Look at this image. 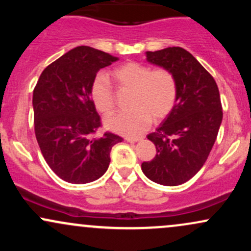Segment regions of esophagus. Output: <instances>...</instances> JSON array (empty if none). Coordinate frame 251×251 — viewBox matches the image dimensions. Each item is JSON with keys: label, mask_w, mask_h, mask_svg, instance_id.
Returning <instances> with one entry per match:
<instances>
[{"label": "esophagus", "mask_w": 251, "mask_h": 251, "mask_svg": "<svg viewBox=\"0 0 251 251\" xmlns=\"http://www.w3.org/2000/svg\"><path fill=\"white\" fill-rule=\"evenodd\" d=\"M125 139H126V142H128V143H137V142H140V140H143V138L142 137H137V138L126 137Z\"/></svg>", "instance_id": "1"}]
</instances>
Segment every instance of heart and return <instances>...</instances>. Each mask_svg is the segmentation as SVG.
<instances>
[{"label":"heart","mask_w":251,"mask_h":251,"mask_svg":"<svg viewBox=\"0 0 251 251\" xmlns=\"http://www.w3.org/2000/svg\"><path fill=\"white\" fill-rule=\"evenodd\" d=\"M120 89L131 91L128 111L105 118V126L116 133L135 137L169 116L177 98V83L171 72L151 71L139 62H127L111 73ZM91 99L99 112L107 114L114 107V93L105 74L99 73L91 85Z\"/></svg>","instance_id":"1"}]
</instances>
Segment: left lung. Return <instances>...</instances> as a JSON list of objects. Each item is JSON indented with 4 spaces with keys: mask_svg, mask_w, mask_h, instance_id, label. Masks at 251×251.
Here are the masks:
<instances>
[{
    "mask_svg": "<svg viewBox=\"0 0 251 251\" xmlns=\"http://www.w3.org/2000/svg\"><path fill=\"white\" fill-rule=\"evenodd\" d=\"M146 61L171 72L177 98L169 116L148 135L157 154L142 170L160 185H180L200 171L216 142L223 118L220 91L208 71L183 48L146 51Z\"/></svg>",
    "mask_w": 251,
    "mask_h": 251,
    "instance_id": "left-lung-1",
    "label": "left lung"
}]
</instances>
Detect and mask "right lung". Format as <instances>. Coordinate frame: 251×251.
<instances>
[{"mask_svg":"<svg viewBox=\"0 0 251 251\" xmlns=\"http://www.w3.org/2000/svg\"><path fill=\"white\" fill-rule=\"evenodd\" d=\"M118 57L80 46L50 63L33 92L34 126L43 158L54 174L72 184L99 179L107 171L111 150L123 142L106 132L93 138L100 117L91 99V85L101 68Z\"/></svg>","mask_w":251,"mask_h":251,"instance_id":"add662e5","label":"right lung"}]
</instances>
